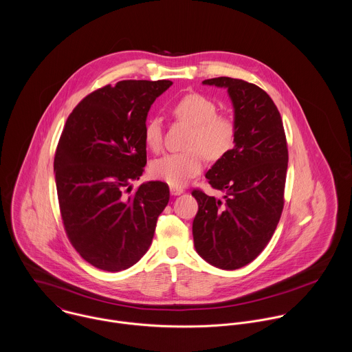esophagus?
<instances>
[{
	"mask_svg": "<svg viewBox=\"0 0 352 352\" xmlns=\"http://www.w3.org/2000/svg\"><path fill=\"white\" fill-rule=\"evenodd\" d=\"M169 191H170V194L175 195V197L183 194V188H182V187H173V186H170V187H169Z\"/></svg>",
	"mask_w": 352,
	"mask_h": 352,
	"instance_id": "1",
	"label": "esophagus"
}]
</instances>
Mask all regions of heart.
<instances>
[{
    "mask_svg": "<svg viewBox=\"0 0 352 352\" xmlns=\"http://www.w3.org/2000/svg\"><path fill=\"white\" fill-rule=\"evenodd\" d=\"M172 113L176 119L192 126L188 135V151L168 153L153 161L151 175L173 187L187 184L192 177L201 173L203 155L208 160L223 157L234 145L237 126L232 116L218 113L217 105L201 94H188L172 105ZM162 122L153 116L144 127V140L151 151L162 146Z\"/></svg>",
    "mask_w": 352,
    "mask_h": 352,
    "instance_id": "obj_1",
    "label": "heart"
}]
</instances>
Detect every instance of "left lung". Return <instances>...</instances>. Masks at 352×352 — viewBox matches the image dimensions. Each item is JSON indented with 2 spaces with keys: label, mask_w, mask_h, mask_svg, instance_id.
Here are the masks:
<instances>
[{
  "label": "left lung",
  "mask_w": 352,
  "mask_h": 352,
  "mask_svg": "<svg viewBox=\"0 0 352 352\" xmlns=\"http://www.w3.org/2000/svg\"><path fill=\"white\" fill-rule=\"evenodd\" d=\"M204 85L226 88L234 107V148L221 157L206 177L225 192L223 199L194 190L198 212L192 223L195 250L211 265L239 270L270 243L285 204L287 141L280 113L257 85L218 77Z\"/></svg>",
  "instance_id": "8db88e82"
}]
</instances>
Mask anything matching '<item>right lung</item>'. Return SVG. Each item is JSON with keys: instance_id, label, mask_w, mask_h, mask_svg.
Segmentation results:
<instances>
[{"instance_id": "add662e5", "label": "right lung", "mask_w": 352, "mask_h": 352, "mask_svg": "<svg viewBox=\"0 0 352 352\" xmlns=\"http://www.w3.org/2000/svg\"><path fill=\"white\" fill-rule=\"evenodd\" d=\"M172 81L124 80L89 94L69 115L55 157V184L66 236L94 267L118 272L151 247L169 201L164 182L131 192L146 165L144 127Z\"/></svg>"}]
</instances>
